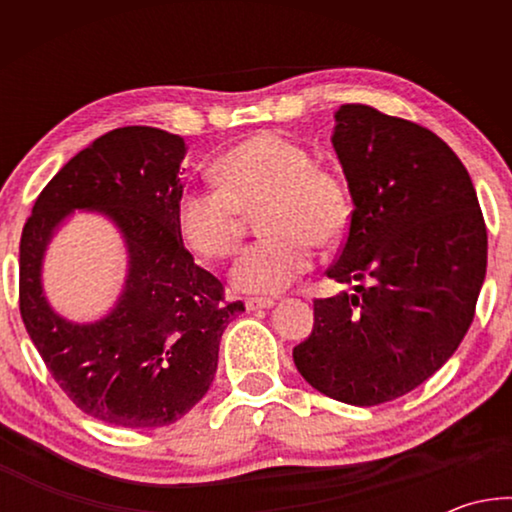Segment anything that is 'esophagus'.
I'll list each match as a JSON object with an SVG mask.
<instances>
[{
    "label": "esophagus",
    "instance_id": "obj_1",
    "mask_svg": "<svg viewBox=\"0 0 512 512\" xmlns=\"http://www.w3.org/2000/svg\"><path fill=\"white\" fill-rule=\"evenodd\" d=\"M273 305H275L273 298H248V300H246V309H248V311L271 309Z\"/></svg>",
    "mask_w": 512,
    "mask_h": 512
}]
</instances>
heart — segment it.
<instances>
[{"label":"heart","mask_w":512,"mask_h":512,"mask_svg":"<svg viewBox=\"0 0 512 512\" xmlns=\"http://www.w3.org/2000/svg\"><path fill=\"white\" fill-rule=\"evenodd\" d=\"M212 176L219 187H194L180 196L176 225L189 250L221 259L239 246L246 214L265 207L259 228L268 235L250 244L230 271L239 291L282 293L314 264V239L334 244L348 230L350 196L341 178L275 131L230 146Z\"/></svg>","instance_id":"1"}]
</instances>
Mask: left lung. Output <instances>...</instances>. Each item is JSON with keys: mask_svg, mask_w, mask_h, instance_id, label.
I'll return each mask as SVG.
<instances>
[{"mask_svg": "<svg viewBox=\"0 0 512 512\" xmlns=\"http://www.w3.org/2000/svg\"><path fill=\"white\" fill-rule=\"evenodd\" d=\"M334 119L354 210L327 277L359 284L314 300V329L293 361L332 400L375 406L413 391L461 345L488 232L470 173L436 133L361 103Z\"/></svg>", "mask_w": 512, "mask_h": 512, "instance_id": "obj_1", "label": "left lung"}]
</instances>
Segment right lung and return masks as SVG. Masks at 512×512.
I'll list each match as a JSON object with an SVG mask.
<instances>
[{
	"mask_svg": "<svg viewBox=\"0 0 512 512\" xmlns=\"http://www.w3.org/2000/svg\"><path fill=\"white\" fill-rule=\"evenodd\" d=\"M180 135L115 128L76 153L42 189L20 239V314L42 361L83 413L117 427H164L210 391L219 343L241 302L194 264L176 207L183 196ZM76 209L101 211L129 255L125 289L106 317L74 324L48 305L41 264Z\"/></svg>",
	"mask_w": 512,
	"mask_h": 512,
	"instance_id": "add662e5",
	"label": "right lung"
}]
</instances>
